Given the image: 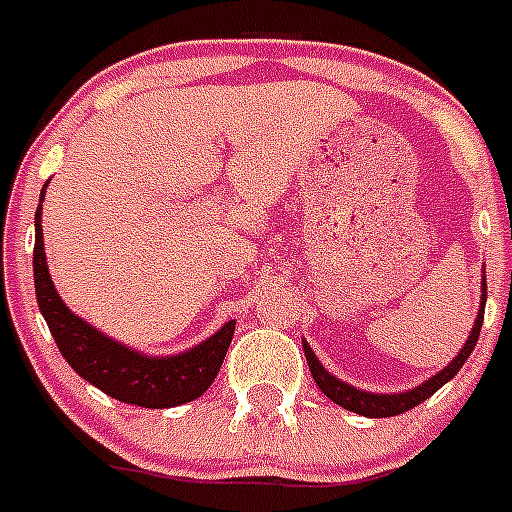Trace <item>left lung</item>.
<instances>
[{
  "label": "left lung",
  "mask_w": 512,
  "mask_h": 512,
  "mask_svg": "<svg viewBox=\"0 0 512 512\" xmlns=\"http://www.w3.org/2000/svg\"><path fill=\"white\" fill-rule=\"evenodd\" d=\"M485 274V269H482ZM485 302H487V282L482 277V300H479V312H477V320H474L472 330H469V338L467 343L461 346L459 354L449 361V364L443 366L441 372H436L433 377H428L425 382H420L418 387L413 390H405V392H366L354 387V384L343 382V379L333 377V374L320 364V359L315 356V351L310 348V343L302 341V348H305V359L307 366H310V374L315 379V384L320 387L328 400H333L336 405H341L343 410H351V413H359L364 418H392V415H400V413H408L410 408L420 405L423 400L438 392L446 382L459 374V369L464 366V361L472 356L474 346H477V338H479V330H482V320H485Z\"/></svg>",
  "instance_id": "left-lung-1"
}]
</instances>
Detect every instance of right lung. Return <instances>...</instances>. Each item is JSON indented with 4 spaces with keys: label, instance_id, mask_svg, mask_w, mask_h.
<instances>
[{
    "label": "right lung",
    "instance_id": "1",
    "mask_svg": "<svg viewBox=\"0 0 512 512\" xmlns=\"http://www.w3.org/2000/svg\"><path fill=\"white\" fill-rule=\"evenodd\" d=\"M45 187L40 192L38 210H35V297H38L40 315L51 328V336L63 359L69 361L71 369L81 379H87L104 395L128 402V405H138V408H176L205 395L228 354L235 320H228L217 333L182 354L151 356L115 341L84 318L74 315L58 297V289L45 264L43 225H40Z\"/></svg>",
    "mask_w": 512,
    "mask_h": 512
}]
</instances>
